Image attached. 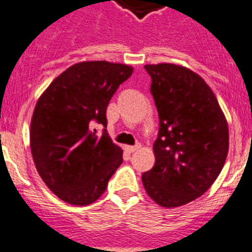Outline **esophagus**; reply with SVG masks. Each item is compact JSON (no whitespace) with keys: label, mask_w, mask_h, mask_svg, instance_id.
<instances>
[{"label":"esophagus","mask_w":252,"mask_h":252,"mask_svg":"<svg viewBox=\"0 0 252 252\" xmlns=\"http://www.w3.org/2000/svg\"><path fill=\"white\" fill-rule=\"evenodd\" d=\"M139 147H141V145H139V143H137V145H134V146H126V149L128 152H134V151H137Z\"/></svg>","instance_id":"obj_1"}]
</instances>
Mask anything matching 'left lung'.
Wrapping results in <instances>:
<instances>
[{
  "label": "left lung",
  "mask_w": 252,
  "mask_h": 252,
  "mask_svg": "<svg viewBox=\"0 0 252 252\" xmlns=\"http://www.w3.org/2000/svg\"><path fill=\"white\" fill-rule=\"evenodd\" d=\"M158 114L155 165L142 174L150 197L164 208L193 201L208 191L228 154L227 120L200 75L174 64L146 65Z\"/></svg>",
  "instance_id": "left-lung-1"
}]
</instances>
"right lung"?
I'll return each mask as SVG.
<instances>
[{"label":"right lung","mask_w":252,"mask_h":252,"mask_svg":"<svg viewBox=\"0 0 252 252\" xmlns=\"http://www.w3.org/2000/svg\"><path fill=\"white\" fill-rule=\"evenodd\" d=\"M132 73L124 64L79 63L39 97L31 124L32 155L41 178L63 201L94 202L123 162L122 149L106 130V109ZM94 122L104 126L101 136L90 129Z\"/></svg>","instance_id":"right-lung-1"}]
</instances>
